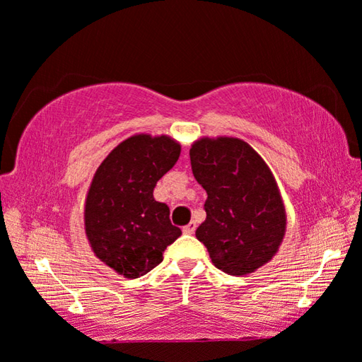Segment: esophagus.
<instances>
[{
  "mask_svg": "<svg viewBox=\"0 0 362 362\" xmlns=\"http://www.w3.org/2000/svg\"><path fill=\"white\" fill-rule=\"evenodd\" d=\"M194 230H196V222H189V224L182 227V232H185V234L191 235V234H194Z\"/></svg>",
  "mask_w": 362,
  "mask_h": 362,
  "instance_id": "esophagus-1",
  "label": "esophagus"
}]
</instances>
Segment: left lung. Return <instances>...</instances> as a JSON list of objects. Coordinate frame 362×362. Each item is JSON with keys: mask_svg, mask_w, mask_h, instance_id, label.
<instances>
[{"mask_svg": "<svg viewBox=\"0 0 362 362\" xmlns=\"http://www.w3.org/2000/svg\"><path fill=\"white\" fill-rule=\"evenodd\" d=\"M191 168L204 187L206 221L197 240L217 269L247 275L276 254L286 230L285 206L270 168L239 138H201L192 143Z\"/></svg>", "mask_w": 362, "mask_h": 362, "instance_id": "left-lung-1", "label": "left lung"}]
</instances>
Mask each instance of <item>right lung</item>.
I'll return each instance as SVG.
<instances>
[{"label":"right lung","instance_id":"obj_1","mask_svg":"<svg viewBox=\"0 0 362 362\" xmlns=\"http://www.w3.org/2000/svg\"><path fill=\"white\" fill-rule=\"evenodd\" d=\"M181 145L140 133L113 148L93 175L83 222L93 254L125 276L138 279L161 264L181 235L170 207L153 197L156 182L176 165Z\"/></svg>","mask_w":362,"mask_h":362}]
</instances>
